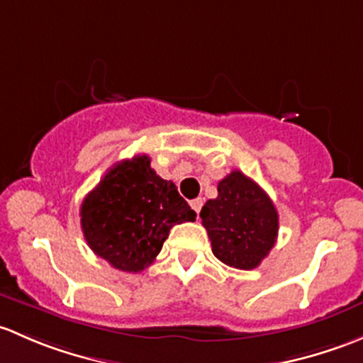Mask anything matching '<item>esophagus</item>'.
<instances>
[{
    "mask_svg": "<svg viewBox=\"0 0 363 363\" xmlns=\"http://www.w3.org/2000/svg\"><path fill=\"white\" fill-rule=\"evenodd\" d=\"M203 199H201V197H197V199H194V201H190V206H192V209L196 213H199L201 211V208H203Z\"/></svg>",
    "mask_w": 363,
    "mask_h": 363,
    "instance_id": "esophagus-1",
    "label": "esophagus"
}]
</instances>
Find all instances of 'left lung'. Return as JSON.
Wrapping results in <instances>:
<instances>
[{
    "label": "left lung",
    "instance_id": "obj_1",
    "mask_svg": "<svg viewBox=\"0 0 363 363\" xmlns=\"http://www.w3.org/2000/svg\"><path fill=\"white\" fill-rule=\"evenodd\" d=\"M199 216L213 255L230 267L255 269L278 238V211L267 194L241 171L218 183V197L206 201Z\"/></svg>",
    "mask_w": 363,
    "mask_h": 363
}]
</instances>
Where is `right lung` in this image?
Listing matches in <instances>:
<instances>
[{"label": "right lung", "instance_id": "add662e5", "mask_svg": "<svg viewBox=\"0 0 363 363\" xmlns=\"http://www.w3.org/2000/svg\"><path fill=\"white\" fill-rule=\"evenodd\" d=\"M89 248L118 271L141 272L155 260L177 223L194 222L196 211L173 182L136 155L115 164L80 208Z\"/></svg>", "mask_w": 363, "mask_h": 363}]
</instances>
